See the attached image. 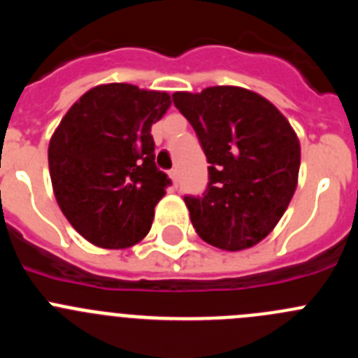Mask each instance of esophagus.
Returning <instances> with one entry per match:
<instances>
[{"label":"esophagus","instance_id":"1","mask_svg":"<svg viewBox=\"0 0 358 358\" xmlns=\"http://www.w3.org/2000/svg\"><path fill=\"white\" fill-rule=\"evenodd\" d=\"M169 176H170V179H172V181H173V186H176V188H177V185H179V172H177V169L170 170Z\"/></svg>","mask_w":358,"mask_h":358}]
</instances>
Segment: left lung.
Listing matches in <instances>:
<instances>
[{
  "mask_svg": "<svg viewBox=\"0 0 358 358\" xmlns=\"http://www.w3.org/2000/svg\"><path fill=\"white\" fill-rule=\"evenodd\" d=\"M208 159L202 195H185L196 234L222 250H245L266 238L289 206L300 170V142L286 117L239 87L176 92Z\"/></svg>",
  "mask_w": 358,
  "mask_h": 358,
  "instance_id": "left-lung-1",
  "label": "left lung"
}]
</instances>
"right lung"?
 <instances>
[{
    "label": "right lung",
    "mask_w": 358,
    "mask_h": 358,
    "mask_svg": "<svg viewBox=\"0 0 358 358\" xmlns=\"http://www.w3.org/2000/svg\"><path fill=\"white\" fill-rule=\"evenodd\" d=\"M170 106L165 92L110 83L72 104L49 142L52 189L71 225L101 248H126L150 231L172 185L154 162L150 126Z\"/></svg>",
    "instance_id": "1"
}]
</instances>
